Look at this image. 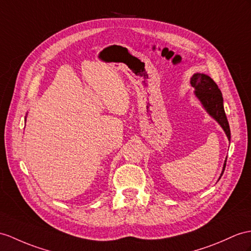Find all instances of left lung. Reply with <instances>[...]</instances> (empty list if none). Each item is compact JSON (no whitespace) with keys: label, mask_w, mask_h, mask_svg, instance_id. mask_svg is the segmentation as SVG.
Wrapping results in <instances>:
<instances>
[{"label":"left lung","mask_w":251,"mask_h":251,"mask_svg":"<svg viewBox=\"0 0 251 251\" xmlns=\"http://www.w3.org/2000/svg\"><path fill=\"white\" fill-rule=\"evenodd\" d=\"M191 85L195 88L194 94L200 101L201 104H202L205 112L209 114L214 120H216L218 122V125L223 127L226 135H227L228 139L230 140L231 133L229 122L224 109V99L222 91L218 88L217 84L214 82L209 75H204V73H195L191 77ZM226 162H227V157H226L225 160L223 172L221 174V176H219V179L222 178V176L225 172Z\"/></svg>","instance_id":"1"}]
</instances>
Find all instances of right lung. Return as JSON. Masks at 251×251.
<instances>
[{
	"mask_svg": "<svg viewBox=\"0 0 251 251\" xmlns=\"http://www.w3.org/2000/svg\"><path fill=\"white\" fill-rule=\"evenodd\" d=\"M25 119H26V118H25Z\"/></svg>",
	"mask_w": 251,
	"mask_h": 251,
	"instance_id": "right-lung-1",
	"label": "right lung"
}]
</instances>
